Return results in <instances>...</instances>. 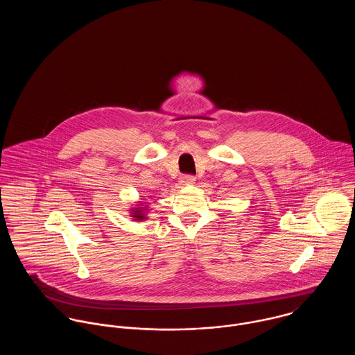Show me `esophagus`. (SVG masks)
Masks as SVG:
<instances>
[{
    "label": "esophagus",
    "instance_id": "1",
    "mask_svg": "<svg viewBox=\"0 0 355 355\" xmlns=\"http://www.w3.org/2000/svg\"><path fill=\"white\" fill-rule=\"evenodd\" d=\"M194 183H196V178L193 175H183L180 178V184H183V186H190Z\"/></svg>",
    "mask_w": 355,
    "mask_h": 355
}]
</instances>
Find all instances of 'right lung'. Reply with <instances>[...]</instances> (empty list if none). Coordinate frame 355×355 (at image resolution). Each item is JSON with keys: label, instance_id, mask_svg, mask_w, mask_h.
<instances>
[{"label": "right lung", "instance_id": "right-lung-1", "mask_svg": "<svg viewBox=\"0 0 355 355\" xmlns=\"http://www.w3.org/2000/svg\"><path fill=\"white\" fill-rule=\"evenodd\" d=\"M146 207L144 206H138V207H132L131 209V217L135 220V221H142V220H146Z\"/></svg>", "mask_w": 355, "mask_h": 355}]
</instances>
